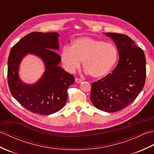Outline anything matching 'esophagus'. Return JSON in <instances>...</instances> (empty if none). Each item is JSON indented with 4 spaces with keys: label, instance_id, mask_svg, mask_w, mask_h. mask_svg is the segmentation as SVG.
<instances>
[{
    "label": "esophagus",
    "instance_id": "esophagus-1",
    "mask_svg": "<svg viewBox=\"0 0 154 154\" xmlns=\"http://www.w3.org/2000/svg\"><path fill=\"white\" fill-rule=\"evenodd\" d=\"M75 81L77 83H80L82 82V80H81V79H79V78H75Z\"/></svg>",
    "mask_w": 154,
    "mask_h": 154
}]
</instances>
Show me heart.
Returning a JSON list of instances; mask_svg holds the SVG:
<instances>
[{
	"mask_svg": "<svg viewBox=\"0 0 154 154\" xmlns=\"http://www.w3.org/2000/svg\"><path fill=\"white\" fill-rule=\"evenodd\" d=\"M119 60V51L111 43L90 37L75 40L71 48H64L61 60L69 72H74L83 61L85 71L94 79L104 77L112 70Z\"/></svg>",
	"mask_w": 154,
	"mask_h": 154,
	"instance_id": "heart-1",
	"label": "heart"
}]
</instances>
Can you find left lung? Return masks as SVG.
Masks as SVG:
<instances>
[{"label": "left lung", "mask_w": 154, "mask_h": 154, "mask_svg": "<svg viewBox=\"0 0 154 154\" xmlns=\"http://www.w3.org/2000/svg\"><path fill=\"white\" fill-rule=\"evenodd\" d=\"M115 42L119 61L112 73L92 83L90 99L98 109L114 112L125 109L144 87L146 75L144 52L126 35L105 33Z\"/></svg>", "instance_id": "8db88e82"}]
</instances>
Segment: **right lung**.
I'll use <instances>...</instances> for the list:
<instances>
[{
	"label": "right lung",
	"mask_w": 154,
	"mask_h": 154,
	"mask_svg": "<svg viewBox=\"0 0 154 154\" xmlns=\"http://www.w3.org/2000/svg\"><path fill=\"white\" fill-rule=\"evenodd\" d=\"M57 32H31L18 41L10 51L8 60V84L14 99L30 112L48 115L63 108L67 99V89L74 83L73 75L58 66L61 57ZM28 53L36 54L45 61L46 71L37 83L30 86L18 77L19 65Z\"/></svg>",
	"instance_id": "add662e5"
}]
</instances>
